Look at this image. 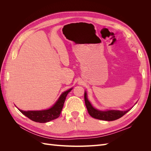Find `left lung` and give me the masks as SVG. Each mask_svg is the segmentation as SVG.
<instances>
[{"instance_id":"left-lung-1","label":"left lung","mask_w":151,"mask_h":151,"mask_svg":"<svg viewBox=\"0 0 151 151\" xmlns=\"http://www.w3.org/2000/svg\"><path fill=\"white\" fill-rule=\"evenodd\" d=\"M84 101L86 106L88 109V111L89 115L94 118L101 120L106 121H113L121 118L126 114L128 111H130L131 109H127L126 111H120V110H106V111H101L94 108L92 104L89 101V100L87 97V93H84Z\"/></svg>"}]
</instances>
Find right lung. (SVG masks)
Returning a JSON list of instances; mask_svg holds the SVG:
<instances>
[{"instance_id": "right-lung-1", "label": "right lung", "mask_w": 151, "mask_h": 151, "mask_svg": "<svg viewBox=\"0 0 151 151\" xmlns=\"http://www.w3.org/2000/svg\"><path fill=\"white\" fill-rule=\"evenodd\" d=\"M72 89V88H70V89L63 92L53 106L48 109L40 111H23L19 109H18L24 115L34 122L39 123L48 122L56 119L60 116L67 96L68 93L70 92Z\"/></svg>"}]
</instances>
